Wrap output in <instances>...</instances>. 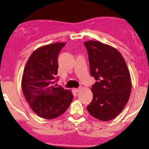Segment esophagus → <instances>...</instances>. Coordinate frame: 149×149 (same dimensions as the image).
Instances as JSON below:
<instances>
[{
  "instance_id": "1",
  "label": "esophagus",
  "mask_w": 149,
  "mask_h": 149,
  "mask_svg": "<svg viewBox=\"0 0 149 149\" xmlns=\"http://www.w3.org/2000/svg\"><path fill=\"white\" fill-rule=\"evenodd\" d=\"M74 91H75V92H79V91H80V88H74Z\"/></svg>"
}]
</instances>
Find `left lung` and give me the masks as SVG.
<instances>
[{"label": "left lung", "mask_w": 149, "mask_h": 149, "mask_svg": "<svg viewBox=\"0 0 149 149\" xmlns=\"http://www.w3.org/2000/svg\"><path fill=\"white\" fill-rule=\"evenodd\" d=\"M88 54L91 74L96 82L91 91L93 99L87 110L99 120L106 121L118 116L130 99L131 79L121 53L98 41L84 42Z\"/></svg>", "instance_id": "1"}]
</instances>
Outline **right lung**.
I'll return each instance as SVG.
<instances>
[{
	"mask_svg": "<svg viewBox=\"0 0 149 149\" xmlns=\"http://www.w3.org/2000/svg\"><path fill=\"white\" fill-rule=\"evenodd\" d=\"M65 43L38 48L27 61L22 78V88L31 109L38 116L52 119L69 108L74 96L70 90L54 86L57 74V56Z\"/></svg>",
	"mask_w": 149,
	"mask_h": 149,
	"instance_id": "obj_1",
	"label": "right lung"
}]
</instances>
